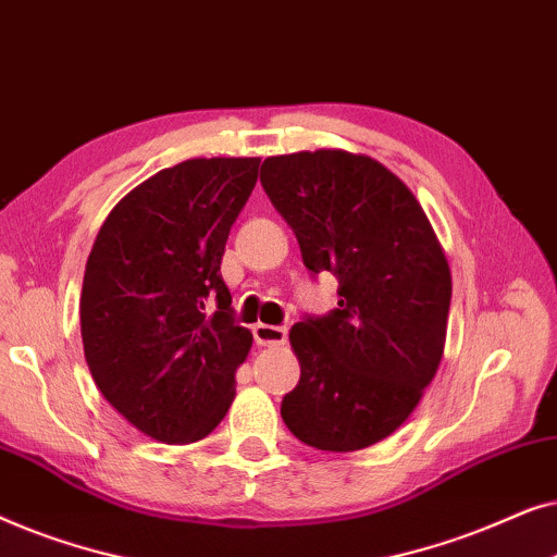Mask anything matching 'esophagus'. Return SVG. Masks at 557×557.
Masks as SVG:
<instances>
[{"instance_id": "obj_1", "label": "esophagus", "mask_w": 557, "mask_h": 557, "mask_svg": "<svg viewBox=\"0 0 557 557\" xmlns=\"http://www.w3.org/2000/svg\"><path fill=\"white\" fill-rule=\"evenodd\" d=\"M253 337L261 347H278V345H284V342H286V326L258 322L253 326Z\"/></svg>"}]
</instances>
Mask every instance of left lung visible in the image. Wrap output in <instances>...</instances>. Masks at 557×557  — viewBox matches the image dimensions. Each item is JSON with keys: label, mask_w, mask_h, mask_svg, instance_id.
<instances>
[{"label": "left lung", "mask_w": 557, "mask_h": 557, "mask_svg": "<svg viewBox=\"0 0 557 557\" xmlns=\"http://www.w3.org/2000/svg\"><path fill=\"white\" fill-rule=\"evenodd\" d=\"M261 185L292 225L304 265L339 281L337 309L292 326L301 377L281 418L319 451H360L406 423L444 357V248L406 182L372 157H269Z\"/></svg>", "instance_id": "obj_1"}]
</instances>
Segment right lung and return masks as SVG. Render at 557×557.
<instances>
[{"label": "right lung", "mask_w": 557, "mask_h": 557, "mask_svg": "<svg viewBox=\"0 0 557 557\" xmlns=\"http://www.w3.org/2000/svg\"><path fill=\"white\" fill-rule=\"evenodd\" d=\"M258 157L187 159L134 187L90 248L83 352L103 398L162 444L223 421L253 334L235 324L220 261Z\"/></svg>", "instance_id": "add662e5"}]
</instances>
